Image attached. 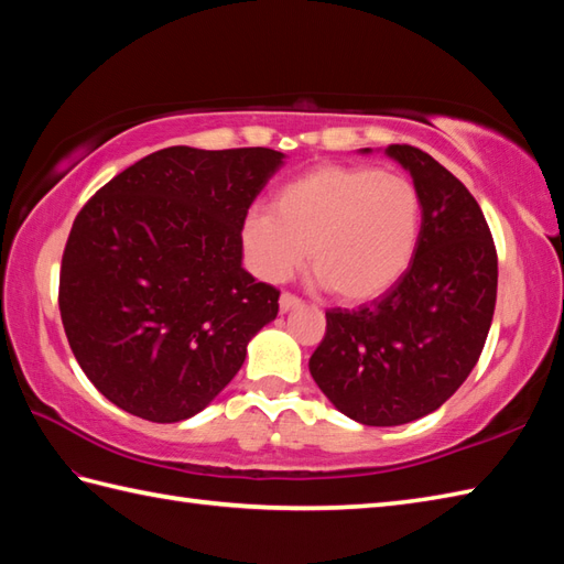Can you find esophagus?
Returning a JSON list of instances; mask_svg holds the SVG:
<instances>
[{
	"label": "esophagus",
	"mask_w": 564,
	"mask_h": 564,
	"mask_svg": "<svg viewBox=\"0 0 564 564\" xmlns=\"http://www.w3.org/2000/svg\"><path fill=\"white\" fill-rule=\"evenodd\" d=\"M301 305H303L301 297H295V295H291V293H283V295L279 297V307H281V313H291V310L301 307Z\"/></svg>",
	"instance_id": "esophagus-1"
}]
</instances>
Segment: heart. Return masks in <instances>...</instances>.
Instances as JSON below:
<instances>
[{"mask_svg":"<svg viewBox=\"0 0 564 564\" xmlns=\"http://www.w3.org/2000/svg\"><path fill=\"white\" fill-rule=\"evenodd\" d=\"M422 232V196L402 174L322 164L275 191L271 213L251 210L242 242L251 269L279 283L305 263L349 303L373 301L410 269Z\"/></svg>","mask_w":564,"mask_h":564,"instance_id":"b5f03b06","label":"heart"}]
</instances>
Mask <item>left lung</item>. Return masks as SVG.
Returning <instances> with one entry per match:
<instances>
[{
    "mask_svg": "<svg viewBox=\"0 0 564 564\" xmlns=\"http://www.w3.org/2000/svg\"><path fill=\"white\" fill-rule=\"evenodd\" d=\"M386 154L422 196L414 259L373 303L329 310L325 339L310 356L317 388L366 426L436 412L475 368L497 303V251L470 191L412 145Z\"/></svg>",
    "mask_w": 564,
    "mask_h": 564,
    "instance_id": "8db88e82",
    "label": "left lung"
}]
</instances>
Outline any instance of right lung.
<instances>
[{
  "mask_svg": "<svg viewBox=\"0 0 564 564\" xmlns=\"http://www.w3.org/2000/svg\"><path fill=\"white\" fill-rule=\"evenodd\" d=\"M285 154L166 148L79 210L59 269V317L77 364L128 414H198L279 315V291L242 269L247 210Z\"/></svg>",
  "mask_w": 564,
  "mask_h": 564,
  "instance_id": "right-lung-1",
  "label": "right lung"
}]
</instances>
